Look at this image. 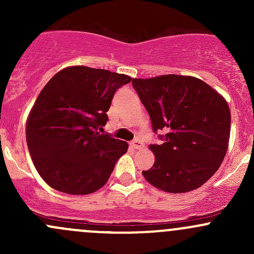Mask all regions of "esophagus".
<instances>
[{
	"mask_svg": "<svg viewBox=\"0 0 254 254\" xmlns=\"http://www.w3.org/2000/svg\"><path fill=\"white\" fill-rule=\"evenodd\" d=\"M130 145H131L134 148H141L142 147V143L140 142V140H134V141L130 142Z\"/></svg>",
	"mask_w": 254,
	"mask_h": 254,
	"instance_id": "34e87169",
	"label": "esophagus"
}]
</instances>
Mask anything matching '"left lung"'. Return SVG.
<instances>
[{
  "label": "left lung",
  "mask_w": 254,
  "mask_h": 254,
  "mask_svg": "<svg viewBox=\"0 0 254 254\" xmlns=\"http://www.w3.org/2000/svg\"><path fill=\"white\" fill-rule=\"evenodd\" d=\"M132 86L162 143L150 145L155 163L146 181L168 193L203 186L219 170L229 147L231 113L224 97L201 79L165 75L132 78Z\"/></svg>",
  "instance_id": "obj_1"
}]
</instances>
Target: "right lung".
<instances>
[{
	"label": "right lung",
	"instance_id": "right-lung-1",
	"mask_svg": "<svg viewBox=\"0 0 254 254\" xmlns=\"http://www.w3.org/2000/svg\"><path fill=\"white\" fill-rule=\"evenodd\" d=\"M131 77L87 66L59 71L38 96L25 135L38 173L59 191L86 195L107 183L127 143L98 129L115 91Z\"/></svg>",
	"mask_w": 254,
	"mask_h": 254
}]
</instances>
